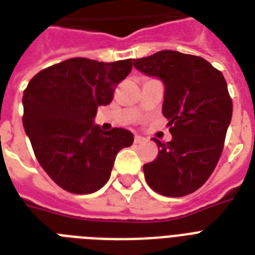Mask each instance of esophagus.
<instances>
[{
  "label": "esophagus",
  "mask_w": 255,
  "mask_h": 255,
  "mask_svg": "<svg viewBox=\"0 0 255 255\" xmlns=\"http://www.w3.org/2000/svg\"><path fill=\"white\" fill-rule=\"evenodd\" d=\"M147 141V139L144 137V136H140V135H135V143L136 144H143Z\"/></svg>",
  "instance_id": "1"
}]
</instances>
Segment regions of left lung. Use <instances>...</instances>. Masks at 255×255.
Wrapping results in <instances>:
<instances>
[{"mask_svg": "<svg viewBox=\"0 0 255 255\" xmlns=\"http://www.w3.org/2000/svg\"><path fill=\"white\" fill-rule=\"evenodd\" d=\"M133 66L164 83L163 115L172 140L153 137L159 155L144 164L148 185L167 197H182L201 188L222 153L233 103L221 71L204 58L163 50L133 59Z\"/></svg>", "mask_w": 255, "mask_h": 255, "instance_id": "8db88e82", "label": "left lung"}]
</instances>
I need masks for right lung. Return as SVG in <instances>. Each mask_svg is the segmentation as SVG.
Segmentation results:
<instances>
[{
	"label": "right lung",
	"instance_id": "right-lung-1",
	"mask_svg": "<svg viewBox=\"0 0 255 255\" xmlns=\"http://www.w3.org/2000/svg\"><path fill=\"white\" fill-rule=\"evenodd\" d=\"M131 69V59L104 63L71 58L39 71L23 91L22 123L35 157L67 192L100 189L118 152L133 143L131 131H103L94 123L98 107L111 103Z\"/></svg>",
	"mask_w": 255,
	"mask_h": 255
}]
</instances>
